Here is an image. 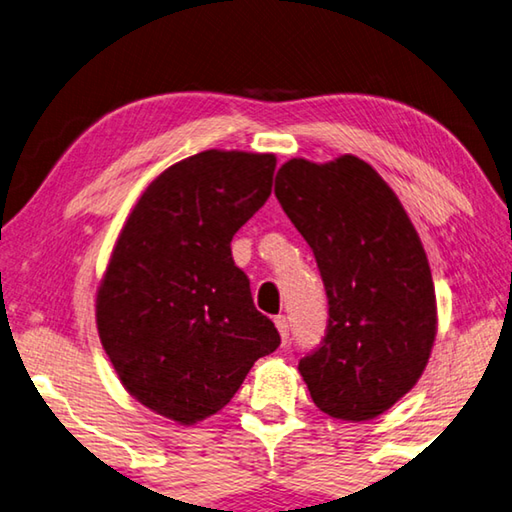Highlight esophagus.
I'll list each match as a JSON object with an SVG mask.
<instances>
[{"label":"esophagus","mask_w":512,"mask_h":512,"mask_svg":"<svg viewBox=\"0 0 512 512\" xmlns=\"http://www.w3.org/2000/svg\"><path fill=\"white\" fill-rule=\"evenodd\" d=\"M275 327L282 336V343L289 341V318L287 316H275Z\"/></svg>","instance_id":"1"}]
</instances>
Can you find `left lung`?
Returning a JSON list of instances; mask_svg holds the SVG:
<instances>
[{
    "label": "left lung",
    "mask_w": 512,
    "mask_h": 512,
    "mask_svg": "<svg viewBox=\"0 0 512 512\" xmlns=\"http://www.w3.org/2000/svg\"><path fill=\"white\" fill-rule=\"evenodd\" d=\"M275 196L314 250L329 318L298 370L320 411L372 420L418 384L436 341V291L409 214L386 180L341 155L284 162Z\"/></svg>",
    "instance_id": "8db88e82"
}]
</instances>
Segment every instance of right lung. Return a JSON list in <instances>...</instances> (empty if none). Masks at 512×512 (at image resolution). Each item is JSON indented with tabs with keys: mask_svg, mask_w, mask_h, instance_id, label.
Wrapping results in <instances>:
<instances>
[{
	"mask_svg": "<svg viewBox=\"0 0 512 512\" xmlns=\"http://www.w3.org/2000/svg\"><path fill=\"white\" fill-rule=\"evenodd\" d=\"M273 153L210 149L164 169L128 214L97 293L103 350L128 393L178 424L228 404L280 345L230 241L271 196Z\"/></svg>",
	"mask_w": 512,
	"mask_h": 512,
	"instance_id": "right-lung-1",
	"label": "right lung"
}]
</instances>
